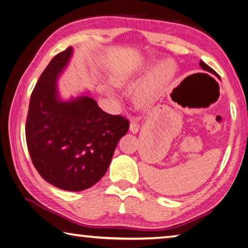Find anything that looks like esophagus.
Returning a JSON list of instances; mask_svg holds the SVG:
<instances>
[{"label":"esophagus","mask_w":248,"mask_h":248,"mask_svg":"<svg viewBox=\"0 0 248 248\" xmlns=\"http://www.w3.org/2000/svg\"><path fill=\"white\" fill-rule=\"evenodd\" d=\"M139 128H140V125H139V124H138L137 120H132L131 123H130V131H131L132 133H137L138 131H139Z\"/></svg>","instance_id":"obj_1"}]
</instances>
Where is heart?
Here are the masks:
<instances>
[{"label": "heart", "mask_w": 248, "mask_h": 248, "mask_svg": "<svg viewBox=\"0 0 248 248\" xmlns=\"http://www.w3.org/2000/svg\"><path fill=\"white\" fill-rule=\"evenodd\" d=\"M171 74H173V68L170 64L166 63L159 65L155 70V72L150 78H146L144 82H142L134 91V98H136L137 102L141 104L152 102L158 87L163 83H165L167 79H170Z\"/></svg>", "instance_id": "b5f03b06"}]
</instances>
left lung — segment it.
<instances>
[{"instance_id": "1", "label": "left lung", "mask_w": 248, "mask_h": 248, "mask_svg": "<svg viewBox=\"0 0 248 248\" xmlns=\"http://www.w3.org/2000/svg\"><path fill=\"white\" fill-rule=\"evenodd\" d=\"M200 66H201V69H203V70H207V71H211V72H213V70L210 68V66L208 65V64H205L203 61H200Z\"/></svg>"}]
</instances>
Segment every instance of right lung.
Masks as SVG:
<instances>
[{
  "label": "right lung",
  "instance_id": "add662e5",
  "mask_svg": "<svg viewBox=\"0 0 248 248\" xmlns=\"http://www.w3.org/2000/svg\"><path fill=\"white\" fill-rule=\"evenodd\" d=\"M71 53L72 47L58 53L41 73L31 93L25 132L41 177L60 189L81 191L106 173L130 124L123 116L103 111L89 96L66 103L58 99L56 81Z\"/></svg>",
  "mask_w": 248,
  "mask_h": 248
}]
</instances>
